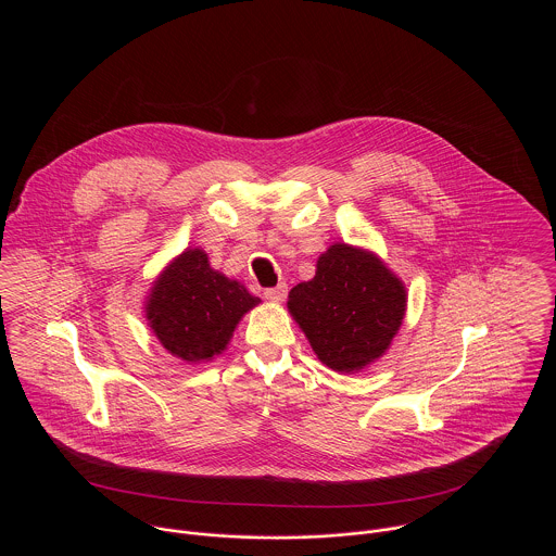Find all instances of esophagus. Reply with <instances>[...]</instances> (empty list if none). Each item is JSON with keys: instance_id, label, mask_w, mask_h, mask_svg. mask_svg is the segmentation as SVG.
Wrapping results in <instances>:
<instances>
[{"instance_id": "34e87169", "label": "esophagus", "mask_w": 556, "mask_h": 556, "mask_svg": "<svg viewBox=\"0 0 556 556\" xmlns=\"http://www.w3.org/2000/svg\"><path fill=\"white\" fill-rule=\"evenodd\" d=\"M287 285L285 282H280L278 287H271V289H265V300H269V302H274V304H280V302H285V298H287Z\"/></svg>"}]
</instances>
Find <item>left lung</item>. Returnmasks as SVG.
<instances>
[{"instance_id": "8db88e82", "label": "left lung", "mask_w": 556, "mask_h": 556, "mask_svg": "<svg viewBox=\"0 0 556 556\" xmlns=\"http://www.w3.org/2000/svg\"><path fill=\"white\" fill-rule=\"evenodd\" d=\"M287 306L325 366L357 372L390 349L406 291L377 254L333 243L318 256L315 278L291 289Z\"/></svg>"}]
</instances>
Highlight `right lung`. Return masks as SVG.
Masks as SVG:
<instances>
[{
    "label": "right lung",
    "mask_w": 556,
    "mask_h": 556,
    "mask_svg": "<svg viewBox=\"0 0 556 556\" xmlns=\"http://www.w3.org/2000/svg\"><path fill=\"white\" fill-rule=\"evenodd\" d=\"M261 300L210 267L201 248H188L160 274L146 304V317L160 344L184 362L220 355L241 317Z\"/></svg>",
    "instance_id": "right-lung-1"
}]
</instances>
